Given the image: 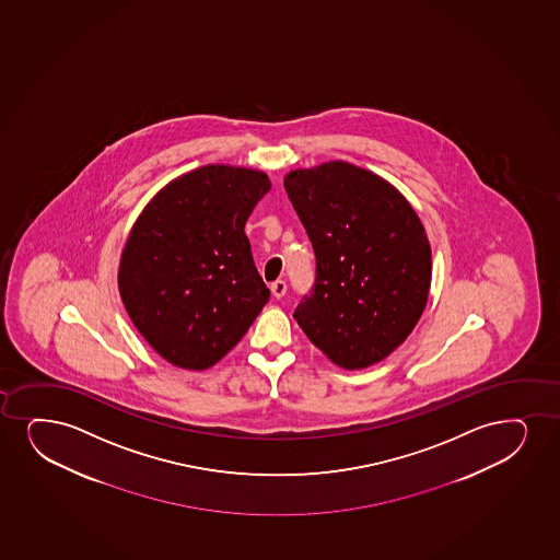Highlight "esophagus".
<instances>
[{"label": "esophagus", "instance_id": "esophagus-1", "mask_svg": "<svg viewBox=\"0 0 560 560\" xmlns=\"http://www.w3.org/2000/svg\"><path fill=\"white\" fill-rule=\"evenodd\" d=\"M271 294H273V298H283L284 294H287V283L284 281H276V283H271Z\"/></svg>", "mask_w": 560, "mask_h": 560}]
</instances>
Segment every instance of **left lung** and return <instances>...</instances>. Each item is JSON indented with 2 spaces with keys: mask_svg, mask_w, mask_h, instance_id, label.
<instances>
[{
  "mask_svg": "<svg viewBox=\"0 0 560 560\" xmlns=\"http://www.w3.org/2000/svg\"><path fill=\"white\" fill-rule=\"evenodd\" d=\"M284 190L317 264L294 318L338 366H372L406 341L429 300L421 221L387 180L347 162L290 172Z\"/></svg>",
  "mask_w": 560,
  "mask_h": 560,
  "instance_id": "left-lung-1",
  "label": "left lung"
}]
</instances>
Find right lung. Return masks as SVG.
Masks as SVG:
<instances>
[{"instance_id": "1", "label": "right lung", "mask_w": 560, "mask_h": 560, "mask_svg": "<svg viewBox=\"0 0 560 560\" xmlns=\"http://www.w3.org/2000/svg\"><path fill=\"white\" fill-rule=\"evenodd\" d=\"M268 175L203 166L162 188L126 242L118 289L131 323L173 366L206 370L270 300L245 222Z\"/></svg>"}]
</instances>
